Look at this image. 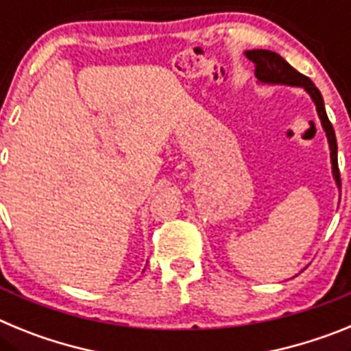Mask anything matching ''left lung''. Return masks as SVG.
Here are the masks:
<instances>
[{
    "instance_id": "left-lung-1",
    "label": "left lung",
    "mask_w": 351,
    "mask_h": 351,
    "mask_svg": "<svg viewBox=\"0 0 351 351\" xmlns=\"http://www.w3.org/2000/svg\"><path fill=\"white\" fill-rule=\"evenodd\" d=\"M246 58L255 63V75L260 82L263 84H285V86H295V88H304L311 96V100L316 105V112L320 116L322 126L327 133L328 147H330V161H332V173L336 179L337 186L341 188L339 167H337V142L336 133H334L332 125L328 121L327 112H325L324 98L322 93L318 91L313 80L309 77L302 75L293 66L287 63L280 54L272 51H263V49H255V51H246Z\"/></svg>"
}]
</instances>
